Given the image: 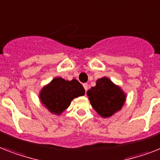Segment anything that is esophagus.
<instances>
[{"label":"esophagus","mask_w":160,"mask_h":160,"mask_svg":"<svg viewBox=\"0 0 160 160\" xmlns=\"http://www.w3.org/2000/svg\"><path fill=\"white\" fill-rule=\"evenodd\" d=\"M83 88H84L85 91L87 92V91L88 90V83H83Z\"/></svg>","instance_id":"esophagus-1"}]
</instances>
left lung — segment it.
I'll return each instance as SVG.
<instances>
[{"label": "left lung", "instance_id": "left-lung-1", "mask_svg": "<svg viewBox=\"0 0 160 160\" xmlns=\"http://www.w3.org/2000/svg\"><path fill=\"white\" fill-rule=\"evenodd\" d=\"M87 95L92 108L102 118H109L119 111L127 98L122 88L106 77L99 78Z\"/></svg>", "mask_w": 160, "mask_h": 160}]
</instances>
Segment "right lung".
Listing matches in <instances>:
<instances>
[{
	"mask_svg": "<svg viewBox=\"0 0 160 160\" xmlns=\"http://www.w3.org/2000/svg\"><path fill=\"white\" fill-rule=\"evenodd\" d=\"M84 94L85 90L77 79L68 81L59 77L42 88L39 99L51 113L60 115L73 99Z\"/></svg>",
	"mask_w": 160,
	"mask_h": 160,
	"instance_id": "obj_1",
	"label": "right lung"
}]
</instances>
